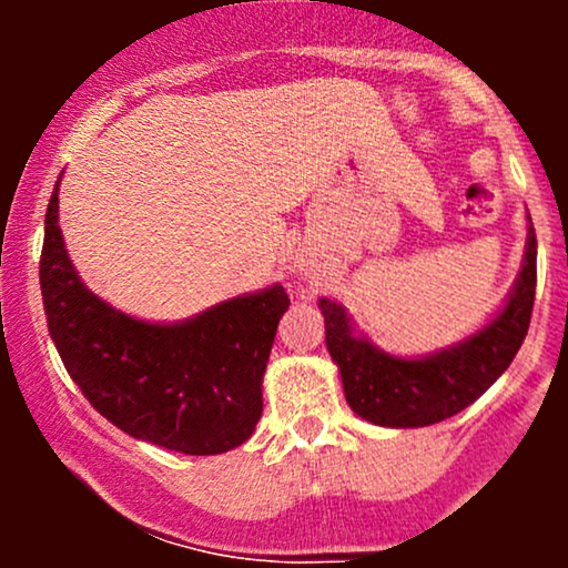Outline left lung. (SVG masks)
Here are the masks:
<instances>
[{
	"label": "left lung",
	"instance_id": "left-lung-1",
	"mask_svg": "<svg viewBox=\"0 0 568 568\" xmlns=\"http://www.w3.org/2000/svg\"><path fill=\"white\" fill-rule=\"evenodd\" d=\"M531 221V219H529ZM537 291V234L529 226L515 288L494 321L454 347L395 357L355 336L342 304L321 298L325 347L338 366L349 408L379 427H427L465 410L505 374L529 331Z\"/></svg>",
	"mask_w": 568,
	"mask_h": 568
}]
</instances>
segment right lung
Here are the masks:
<instances>
[{
    "mask_svg": "<svg viewBox=\"0 0 568 568\" xmlns=\"http://www.w3.org/2000/svg\"><path fill=\"white\" fill-rule=\"evenodd\" d=\"M58 184L39 262L44 315L69 376L122 433L171 452L211 456L240 446L262 419V379L283 285L230 298L184 323H146L84 288L58 226Z\"/></svg>",
    "mask_w": 568,
    "mask_h": 568,
    "instance_id": "1",
    "label": "right lung"
}]
</instances>
